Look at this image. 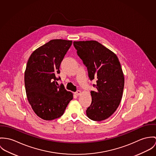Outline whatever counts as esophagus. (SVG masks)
<instances>
[{
    "mask_svg": "<svg viewBox=\"0 0 156 156\" xmlns=\"http://www.w3.org/2000/svg\"><path fill=\"white\" fill-rule=\"evenodd\" d=\"M75 94L76 96H80V95H81V91L80 90H78L75 93Z\"/></svg>",
    "mask_w": 156,
    "mask_h": 156,
    "instance_id": "1",
    "label": "esophagus"
}]
</instances>
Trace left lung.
Instances as JSON below:
<instances>
[{
	"mask_svg": "<svg viewBox=\"0 0 156 156\" xmlns=\"http://www.w3.org/2000/svg\"><path fill=\"white\" fill-rule=\"evenodd\" d=\"M78 56L87 67L91 80L96 78V91H91L92 102L87 117L102 121L112 115L122 96L124 77L119 60L114 52L96 41H74Z\"/></svg>",
	"mask_w": 156,
	"mask_h": 156,
	"instance_id": "8db88e82",
	"label": "left lung"
}]
</instances>
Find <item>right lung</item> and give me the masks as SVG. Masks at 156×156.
Segmentation results:
<instances>
[{
	"label": "right lung",
	"instance_id": "obj_1",
	"mask_svg": "<svg viewBox=\"0 0 156 156\" xmlns=\"http://www.w3.org/2000/svg\"><path fill=\"white\" fill-rule=\"evenodd\" d=\"M72 41L52 39L30 55L24 72L27 98L35 114L49 121L61 117L73 93L56 86L60 66Z\"/></svg>",
	"mask_w": 156,
	"mask_h": 156
}]
</instances>
